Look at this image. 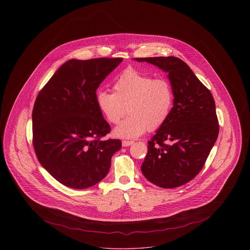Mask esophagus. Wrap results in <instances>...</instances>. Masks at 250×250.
Wrapping results in <instances>:
<instances>
[{
    "instance_id": "34e87169",
    "label": "esophagus",
    "mask_w": 250,
    "mask_h": 250,
    "mask_svg": "<svg viewBox=\"0 0 250 250\" xmlns=\"http://www.w3.org/2000/svg\"><path fill=\"white\" fill-rule=\"evenodd\" d=\"M134 143V142H131V141H123L122 142V145L124 146V147H127V146H130Z\"/></svg>"
}]
</instances>
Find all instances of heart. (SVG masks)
Instances as JSON below:
<instances>
[{
    "label": "heart",
    "instance_id": "b5f03b06",
    "mask_svg": "<svg viewBox=\"0 0 250 250\" xmlns=\"http://www.w3.org/2000/svg\"><path fill=\"white\" fill-rule=\"evenodd\" d=\"M95 101L110 124H118L126 108L129 116L114 129L113 135L134 139L146 130H157L165 125L171 113L174 95L167 80L127 69L114 82L113 93L99 90Z\"/></svg>",
    "mask_w": 250,
    "mask_h": 250
}]
</instances>
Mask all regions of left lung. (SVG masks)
Segmentation results:
<instances>
[{"label": "left lung", "instance_id": "8db88e82", "mask_svg": "<svg viewBox=\"0 0 250 250\" xmlns=\"http://www.w3.org/2000/svg\"><path fill=\"white\" fill-rule=\"evenodd\" d=\"M167 73L173 90L171 113L148 142L142 165L145 178L163 188H178L202 170L217 139L219 125L211 92L177 57L135 58Z\"/></svg>", "mask_w": 250, "mask_h": 250}]
</instances>
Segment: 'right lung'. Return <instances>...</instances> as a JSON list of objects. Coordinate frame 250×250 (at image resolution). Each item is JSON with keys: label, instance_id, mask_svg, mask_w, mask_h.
Instances as JSON below:
<instances>
[{"label": "right lung", "instance_id": "add662e5", "mask_svg": "<svg viewBox=\"0 0 250 250\" xmlns=\"http://www.w3.org/2000/svg\"><path fill=\"white\" fill-rule=\"evenodd\" d=\"M122 58L69 60L39 92L33 109V144L40 164L65 187L84 189L107 175L120 140L96 105V90Z\"/></svg>", "mask_w": 250, "mask_h": 250}]
</instances>
